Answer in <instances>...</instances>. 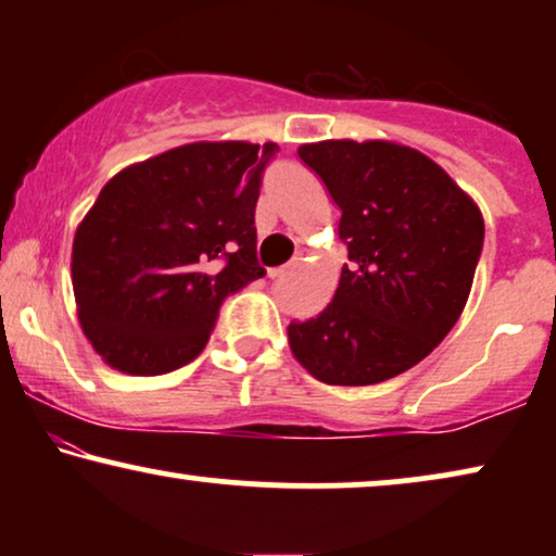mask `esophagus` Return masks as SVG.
<instances>
[{"label": "esophagus", "instance_id": "1", "mask_svg": "<svg viewBox=\"0 0 556 556\" xmlns=\"http://www.w3.org/2000/svg\"><path fill=\"white\" fill-rule=\"evenodd\" d=\"M291 268H295V261L286 263V265H280V268H270V270H268V276H270V278H283L286 273L291 270Z\"/></svg>", "mask_w": 556, "mask_h": 556}]
</instances>
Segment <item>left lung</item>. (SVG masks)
Listing matches in <instances>:
<instances>
[{"instance_id": "left-lung-1", "label": "left lung", "mask_w": 556, "mask_h": 556, "mask_svg": "<svg viewBox=\"0 0 556 556\" xmlns=\"http://www.w3.org/2000/svg\"><path fill=\"white\" fill-rule=\"evenodd\" d=\"M299 156L341 210L349 263L329 306L288 326V344L318 382H384L422 362L460 318L483 250L481 210L402 143H303Z\"/></svg>"}]
</instances>
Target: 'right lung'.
<instances>
[{
	"label": "right lung",
	"instance_id": "1",
	"mask_svg": "<svg viewBox=\"0 0 556 556\" xmlns=\"http://www.w3.org/2000/svg\"><path fill=\"white\" fill-rule=\"evenodd\" d=\"M276 143L200 141L126 166L73 240L80 326L126 375L200 356L227 295L265 276L255 204Z\"/></svg>",
	"mask_w": 556,
	"mask_h": 556
}]
</instances>
